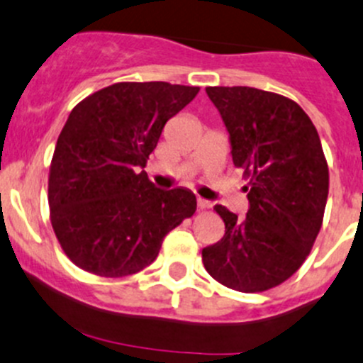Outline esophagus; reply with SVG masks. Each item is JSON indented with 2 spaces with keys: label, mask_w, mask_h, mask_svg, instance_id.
Segmentation results:
<instances>
[{
  "label": "esophagus",
  "mask_w": 363,
  "mask_h": 363,
  "mask_svg": "<svg viewBox=\"0 0 363 363\" xmlns=\"http://www.w3.org/2000/svg\"><path fill=\"white\" fill-rule=\"evenodd\" d=\"M197 206H199V210H206V208L211 206L210 201L203 199V197H197Z\"/></svg>",
  "instance_id": "1"
}]
</instances>
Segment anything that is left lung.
Wrapping results in <instances>:
<instances>
[{
  "mask_svg": "<svg viewBox=\"0 0 363 363\" xmlns=\"http://www.w3.org/2000/svg\"><path fill=\"white\" fill-rule=\"evenodd\" d=\"M208 96L229 132L233 164L249 185L247 217L217 204L220 242L203 249L208 274L225 288L267 291L311 252L328 197V166L318 130L293 100L249 86H213Z\"/></svg>",
  "mask_w": 363,
  "mask_h": 363,
  "instance_id": "8db88e82",
  "label": "left lung"
}]
</instances>
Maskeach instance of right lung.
Segmentation results:
<instances>
[{
	"label": "right lung",
	"instance_id": "right-lung-1",
	"mask_svg": "<svg viewBox=\"0 0 363 363\" xmlns=\"http://www.w3.org/2000/svg\"><path fill=\"white\" fill-rule=\"evenodd\" d=\"M196 86L116 82L72 109L49 173L51 224L72 263L100 277L141 272L164 236L196 211L189 189H157L143 171L167 120Z\"/></svg>",
	"mask_w": 363,
	"mask_h": 363
}]
</instances>
